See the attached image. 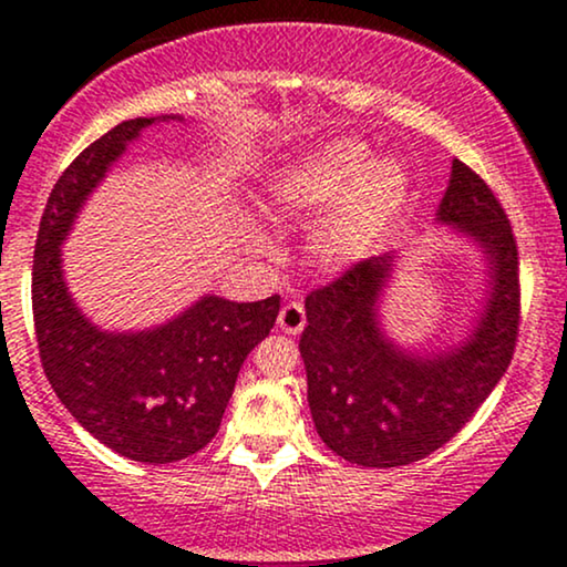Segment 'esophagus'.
Returning a JSON list of instances; mask_svg holds the SVG:
<instances>
[{"mask_svg":"<svg viewBox=\"0 0 567 567\" xmlns=\"http://www.w3.org/2000/svg\"><path fill=\"white\" fill-rule=\"evenodd\" d=\"M303 324H306V311H303V306L301 303H288V306H282V309H279V315H277V328L282 330V333H288V336H298L303 330Z\"/></svg>","mask_w":567,"mask_h":567,"instance_id":"esophagus-1","label":"esophagus"}]
</instances>
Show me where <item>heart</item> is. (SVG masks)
Instances as JSON below:
<instances>
[{"instance_id":"obj_1","label":"heart","mask_w":567,"mask_h":567,"mask_svg":"<svg viewBox=\"0 0 567 567\" xmlns=\"http://www.w3.org/2000/svg\"><path fill=\"white\" fill-rule=\"evenodd\" d=\"M410 194V175L400 159L373 157L354 138H328L288 157L266 181V213L282 220H315L306 252L324 271L362 264L400 218ZM245 243L264 247L252 224Z\"/></svg>"}]
</instances>
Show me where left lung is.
Listing matches in <instances>:
<instances>
[{
    "label": "left lung",
    "instance_id": "obj_1",
    "mask_svg": "<svg viewBox=\"0 0 567 567\" xmlns=\"http://www.w3.org/2000/svg\"><path fill=\"white\" fill-rule=\"evenodd\" d=\"M434 224L470 243L485 266L472 322L434 349L405 347L383 324V298L402 252L357 264L306 298L298 341L317 434L357 466L392 470L445 445L509 368L519 324L517 245L498 199L453 159Z\"/></svg>",
    "mask_w": 567,
    "mask_h": 567
}]
</instances>
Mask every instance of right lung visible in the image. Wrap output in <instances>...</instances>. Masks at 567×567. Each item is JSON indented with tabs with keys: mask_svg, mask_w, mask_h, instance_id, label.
Here are the masks:
<instances>
[{
	"mask_svg": "<svg viewBox=\"0 0 567 567\" xmlns=\"http://www.w3.org/2000/svg\"><path fill=\"white\" fill-rule=\"evenodd\" d=\"M159 122L184 116H135L71 162L42 213L31 271L39 357L58 400L114 453L154 466L186 458L216 437L245 357L279 315V296L237 303L205 292L162 324L106 330L74 301L61 247L130 143Z\"/></svg>",
	"mask_w": 567,
	"mask_h": 567,
	"instance_id": "right-lung-1",
	"label": "right lung"
}]
</instances>
